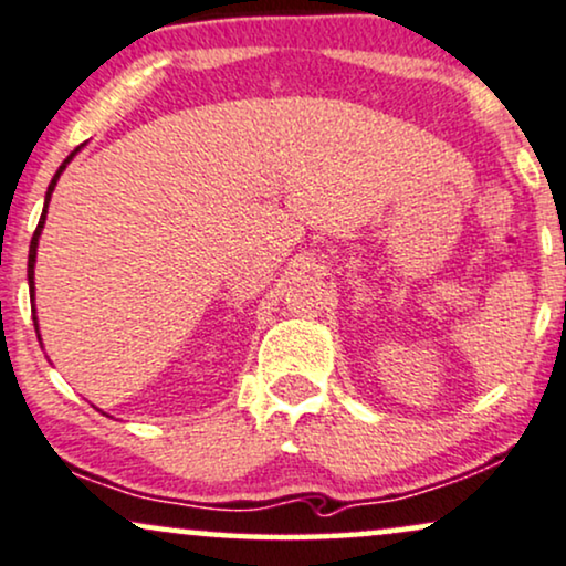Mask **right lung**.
I'll return each mask as SVG.
<instances>
[{
  "label": "right lung",
  "mask_w": 566,
  "mask_h": 566,
  "mask_svg": "<svg viewBox=\"0 0 566 566\" xmlns=\"http://www.w3.org/2000/svg\"><path fill=\"white\" fill-rule=\"evenodd\" d=\"M78 153V149H76ZM76 153H71L67 155V158L63 160V166L57 168V174H54V179H52V184H50V189H46V202H44V210H42V218H39V227H36V231H33V237H31V250H29V284H31V297H33V263H36V244H39V234H42V227H44V218H46V206H50V197H52V189H54V184H57V179H60V174H63V168L67 166V163H71V158Z\"/></svg>",
  "instance_id": "1"
}]
</instances>
